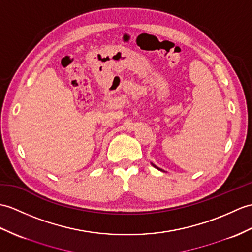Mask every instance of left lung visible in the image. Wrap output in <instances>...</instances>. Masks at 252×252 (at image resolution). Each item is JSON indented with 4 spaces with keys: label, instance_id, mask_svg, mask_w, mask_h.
<instances>
[{
    "label": "left lung",
    "instance_id": "obj_1",
    "mask_svg": "<svg viewBox=\"0 0 252 252\" xmlns=\"http://www.w3.org/2000/svg\"><path fill=\"white\" fill-rule=\"evenodd\" d=\"M151 164H153V163H151ZM153 165H154V166H155V167H156L157 169H160V171H162V169H161V168H159V167H158V166H156L155 164H153ZM163 172H164V171H163Z\"/></svg>",
    "mask_w": 252,
    "mask_h": 252
}]
</instances>
